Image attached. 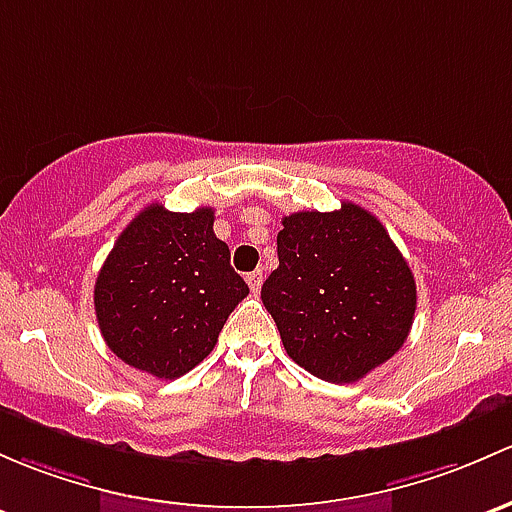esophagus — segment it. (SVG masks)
<instances>
[{"label": "esophagus", "mask_w": 512, "mask_h": 512, "mask_svg": "<svg viewBox=\"0 0 512 512\" xmlns=\"http://www.w3.org/2000/svg\"><path fill=\"white\" fill-rule=\"evenodd\" d=\"M247 284H250V289L252 292H260V287H262V270H255V272H250L247 274Z\"/></svg>", "instance_id": "1"}]
</instances>
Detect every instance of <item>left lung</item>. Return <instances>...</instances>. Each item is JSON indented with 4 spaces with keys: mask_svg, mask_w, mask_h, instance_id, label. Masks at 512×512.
Instances as JSON below:
<instances>
[{
    "mask_svg": "<svg viewBox=\"0 0 512 512\" xmlns=\"http://www.w3.org/2000/svg\"><path fill=\"white\" fill-rule=\"evenodd\" d=\"M277 255L262 304L294 363L328 383H355L400 351L417 284L373 213L343 201L331 213L284 215Z\"/></svg>",
    "mask_w": 512,
    "mask_h": 512,
    "instance_id": "obj_1",
    "label": "left lung"
}]
</instances>
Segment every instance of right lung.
Returning a JSON list of instances; mask_svg holds the SVG:
<instances>
[{
	"label": "right lung",
	"instance_id": "add662e5",
	"mask_svg": "<svg viewBox=\"0 0 512 512\" xmlns=\"http://www.w3.org/2000/svg\"><path fill=\"white\" fill-rule=\"evenodd\" d=\"M213 220V208L171 213L152 203L122 230L95 282L110 351L159 380L196 368L250 294Z\"/></svg>",
	"mask_w": 512,
	"mask_h": 512
}]
</instances>
